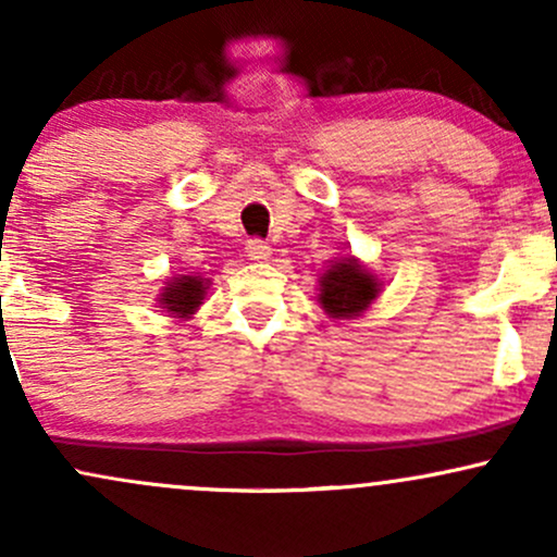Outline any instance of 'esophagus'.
<instances>
[{"label": "esophagus", "mask_w": 557, "mask_h": 557, "mask_svg": "<svg viewBox=\"0 0 557 557\" xmlns=\"http://www.w3.org/2000/svg\"><path fill=\"white\" fill-rule=\"evenodd\" d=\"M246 253H248V259H251V261H267L272 257V248H270V243L253 238V240L246 243Z\"/></svg>", "instance_id": "esophagus-1"}]
</instances>
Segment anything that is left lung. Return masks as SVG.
<instances>
[{"instance_id": "left-lung-1", "label": "left lung", "mask_w": 557, "mask_h": 557, "mask_svg": "<svg viewBox=\"0 0 557 557\" xmlns=\"http://www.w3.org/2000/svg\"><path fill=\"white\" fill-rule=\"evenodd\" d=\"M380 285V280L354 257L337 259L319 277V304L332 319H354L372 306Z\"/></svg>"}]
</instances>
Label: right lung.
Here are the masks:
<instances>
[{"label": "right lung", "instance_id": "obj_1", "mask_svg": "<svg viewBox=\"0 0 557 557\" xmlns=\"http://www.w3.org/2000/svg\"><path fill=\"white\" fill-rule=\"evenodd\" d=\"M207 285V280L196 277V274H177V277L168 280L164 290L159 293V306L177 319H188L203 304Z\"/></svg>", "mask_w": 557, "mask_h": 557}]
</instances>
